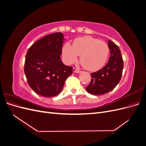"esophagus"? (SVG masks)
Instances as JSON below:
<instances>
[{
	"label": "esophagus",
	"instance_id": "1",
	"mask_svg": "<svg viewBox=\"0 0 146 146\" xmlns=\"http://www.w3.org/2000/svg\"><path fill=\"white\" fill-rule=\"evenodd\" d=\"M73 72H76V73H79L80 72V70H79V69H77V68H73Z\"/></svg>",
	"mask_w": 146,
	"mask_h": 146
}]
</instances>
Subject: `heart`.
<instances>
[{
    "mask_svg": "<svg viewBox=\"0 0 146 146\" xmlns=\"http://www.w3.org/2000/svg\"><path fill=\"white\" fill-rule=\"evenodd\" d=\"M109 51L105 42L86 36L75 39L73 45L66 42L63 48V57L66 63L71 64L77 60L78 55H81L82 65L88 70L94 71L105 64Z\"/></svg>",
    "mask_w": 146,
    "mask_h": 146,
    "instance_id": "heart-1",
    "label": "heart"
}]
</instances>
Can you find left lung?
Masks as SVG:
<instances>
[{"mask_svg":"<svg viewBox=\"0 0 146 146\" xmlns=\"http://www.w3.org/2000/svg\"><path fill=\"white\" fill-rule=\"evenodd\" d=\"M110 56L108 63L98 71L92 72L91 81L86 87L91 94L101 95L112 91L120 82L122 75L123 62L119 47L108 40Z\"/></svg>","mask_w":146,"mask_h":146,"instance_id":"1","label":"left lung"}]
</instances>
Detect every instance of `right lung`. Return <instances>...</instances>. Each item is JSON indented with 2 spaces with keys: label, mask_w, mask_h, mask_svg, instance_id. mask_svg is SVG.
Instances as JSON below:
<instances>
[{
  "label": "right lung",
  "mask_w": 146,
  "mask_h": 146,
  "mask_svg": "<svg viewBox=\"0 0 146 146\" xmlns=\"http://www.w3.org/2000/svg\"><path fill=\"white\" fill-rule=\"evenodd\" d=\"M63 35L56 32L35 42L27 52L24 72L30 87L36 94L54 97L62 91L64 82L72 74V67L61 60Z\"/></svg>",
  "instance_id": "1"
}]
</instances>
